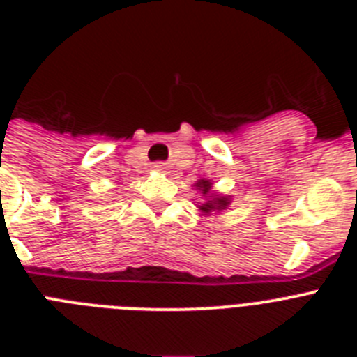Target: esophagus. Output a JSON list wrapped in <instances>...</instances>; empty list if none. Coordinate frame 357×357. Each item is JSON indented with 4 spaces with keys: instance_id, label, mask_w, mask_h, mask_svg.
<instances>
[{
    "instance_id": "obj_1",
    "label": "esophagus",
    "mask_w": 357,
    "mask_h": 357,
    "mask_svg": "<svg viewBox=\"0 0 357 357\" xmlns=\"http://www.w3.org/2000/svg\"><path fill=\"white\" fill-rule=\"evenodd\" d=\"M153 169H155V172H159V173H168V166H166L164 162H157L155 166H153Z\"/></svg>"
}]
</instances>
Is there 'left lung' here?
<instances>
[{
	"label": "left lung",
	"instance_id": "1",
	"mask_svg": "<svg viewBox=\"0 0 357 357\" xmlns=\"http://www.w3.org/2000/svg\"><path fill=\"white\" fill-rule=\"evenodd\" d=\"M193 185L202 198L200 202L195 204L197 209L200 211V216H211V214H218L229 209L232 198L229 195L216 193L213 189V181H209V178H198Z\"/></svg>",
	"mask_w": 357,
	"mask_h": 357
}]
</instances>
